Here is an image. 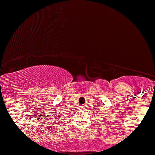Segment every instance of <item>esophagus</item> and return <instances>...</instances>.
I'll list each match as a JSON object with an SVG mask.
<instances>
[{
	"mask_svg": "<svg viewBox=\"0 0 155 155\" xmlns=\"http://www.w3.org/2000/svg\"><path fill=\"white\" fill-rule=\"evenodd\" d=\"M82 108H84V107H82Z\"/></svg>",
	"mask_w": 155,
	"mask_h": 155,
	"instance_id": "esophagus-1",
	"label": "esophagus"
}]
</instances>
